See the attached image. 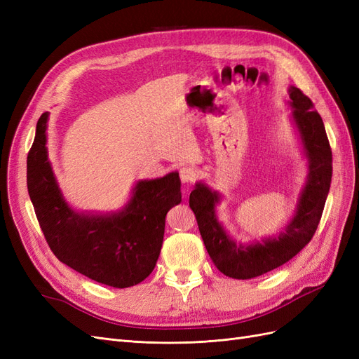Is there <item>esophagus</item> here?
Segmentation results:
<instances>
[{"label": "esophagus", "instance_id": "1", "mask_svg": "<svg viewBox=\"0 0 359 359\" xmlns=\"http://www.w3.org/2000/svg\"><path fill=\"white\" fill-rule=\"evenodd\" d=\"M180 177L181 181L186 182V184H193L198 178V173L193 168H181L180 169Z\"/></svg>", "mask_w": 359, "mask_h": 359}]
</instances>
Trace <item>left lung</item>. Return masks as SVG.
<instances>
[{
	"label": "left lung",
	"mask_w": 359,
	"mask_h": 359,
	"mask_svg": "<svg viewBox=\"0 0 359 359\" xmlns=\"http://www.w3.org/2000/svg\"><path fill=\"white\" fill-rule=\"evenodd\" d=\"M293 119L310 158V175L299 199L298 211L283 233L262 243L243 245L226 235L214 215L219 202L215 191L198 184L190 193V208L196 215L199 232L210 257L227 277L247 280L269 273L297 256L316 232L332 178V151L320 115L299 88L289 90Z\"/></svg>",
	"instance_id": "left-lung-1"
}]
</instances>
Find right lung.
Returning <instances> with one entry per match:
<instances>
[{"label":"right lung","mask_w":359,"mask_h":359,"mask_svg":"<svg viewBox=\"0 0 359 359\" xmlns=\"http://www.w3.org/2000/svg\"><path fill=\"white\" fill-rule=\"evenodd\" d=\"M48 114H43L27 158V186L45 240L62 264L94 281L130 287L156 266L165 235V219L181 202L177 172L139 181L126 208L109 217L72 211L62 201L46 153Z\"/></svg>","instance_id":"1"}]
</instances>
